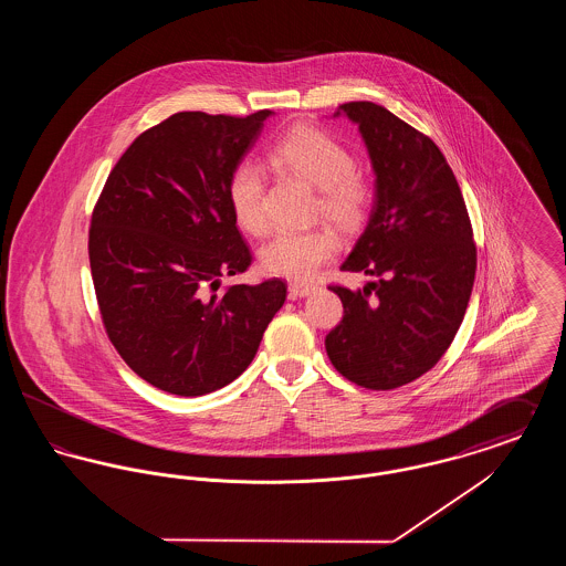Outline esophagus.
<instances>
[{"mask_svg": "<svg viewBox=\"0 0 566 566\" xmlns=\"http://www.w3.org/2000/svg\"><path fill=\"white\" fill-rule=\"evenodd\" d=\"M316 286L314 284H307V282H291L289 284V295L296 298V296H307Z\"/></svg>", "mask_w": 566, "mask_h": 566, "instance_id": "34e87169", "label": "esophagus"}]
</instances>
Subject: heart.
Here are the masks:
<instances>
[{"label":"heart","instance_id":"b5f03b06","mask_svg":"<svg viewBox=\"0 0 566 566\" xmlns=\"http://www.w3.org/2000/svg\"><path fill=\"white\" fill-rule=\"evenodd\" d=\"M270 163L318 189L314 206L344 233L358 231L371 214L376 187L367 174L356 169L350 150L312 125H295L270 146ZM227 199L235 222L250 235L270 231L265 210V174L254 161L238 163L227 182ZM337 250V238L328 227L307 231H277L259 252L263 270L273 275L307 280Z\"/></svg>","mask_w":566,"mask_h":566}]
</instances>
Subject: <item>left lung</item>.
<instances>
[{"label":"left lung","mask_w":566,"mask_h":566,"mask_svg":"<svg viewBox=\"0 0 566 566\" xmlns=\"http://www.w3.org/2000/svg\"><path fill=\"white\" fill-rule=\"evenodd\" d=\"M376 171V203L342 271L371 280L328 286L344 318L324 339L333 367L371 390L405 386L450 348L473 291L478 250L457 176L429 135L371 102H350Z\"/></svg>","instance_id":"1"}]
</instances>
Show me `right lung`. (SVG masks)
I'll return each mask as SVG.
<instances>
[{
    "mask_svg": "<svg viewBox=\"0 0 566 566\" xmlns=\"http://www.w3.org/2000/svg\"><path fill=\"white\" fill-rule=\"evenodd\" d=\"M268 116L171 114L135 137L95 203L88 261L106 333L165 392L201 397L242 376L284 305L280 277L216 295L252 263L227 182Z\"/></svg>",
    "mask_w": 566,
    "mask_h": 566,
    "instance_id": "add662e5",
    "label": "right lung"
}]
</instances>
